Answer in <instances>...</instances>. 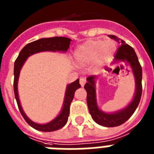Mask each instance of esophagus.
I'll list each match as a JSON object with an SVG mask.
<instances>
[{"mask_svg": "<svg viewBox=\"0 0 154 154\" xmlns=\"http://www.w3.org/2000/svg\"><path fill=\"white\" fill-rule=\"evenodd\" d=\"M85 83H86V80L85 78H81L80 79V84H81V87H83L84 85H85Z\"/></svg>", "mask_w": 154, "mask_h": 154, "instance_id": "34e87169", "label": "esophagus"}]
</instances>
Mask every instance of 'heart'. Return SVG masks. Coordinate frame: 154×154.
<instances>
[{
  "label": "heart",
  "instance_id": "1",
  "mask_svg": "<svg viewBox=\"0 0 154 154\" xmlns=\"http://www.w3.org/2000/svg\"><path fill=\"white\" fill-rule=\"evenodd\" d=\"M116 51V45L111 41L89 40L75 49L73 57L81 65H88L96 62L99 66H103L113 58Z\"/></svg>",
  "mask_w": 154,
  "mask_h": 154
}]
</instances>
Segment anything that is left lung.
Returning <instances> with one entry per match:
<instances>
[{
  "label": "left lung",
  "instance_id": "1",
  "mask_svg": "<svg viewBox=\"0 0 154 154\" xmlns=\"http://www.w3.org/2000/svg\"><path fill=\"white\" fill-rule=\"evenodd\" d=\"M112 39L115 40L120 44V47L115 55L114 62H125L128 63L131 67L132 73L135 77V91L131 102L127 106L122 109L113 112L106 113L101 110L98 106L96 100V91H95V80L96 76H89L87 78V83L85 85V89L87 91V104L89 113L91 117L97 124L104 127H117L127 121L131 115L134 113L139 106L142 95V77L143 71L136 53L132 48L126 44L123 40H121L114 35H109ZM111 70L112 69H109ZM109 71V69H107Z\"/></svg>",
  "mask_w": 154,
  "mask_h": 154
}]
</instances>
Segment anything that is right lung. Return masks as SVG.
Returning a JSON list of instances; mask_svg holds the SVG:
<instances>
[{
    "instance_id": "add662e5",
    "label": "right lung",
    "mask_w": 154,
    "mask_h": 154,
    "mask_svg": "<svg viewBox=\"0 0 154 154\" xmlns=\"http://www.w3.org/2000/svg\"><path fill=\"white\" fill-rule=\"evenodd\" d=\"M71 39L63 37H49V38H41L37 41H33L31 43L27 44L19 52V56L14 64V93L17 102L18 107L21 113L23 118L27 123L36 130L41 131H54L62 128L67 123L68 117L69 114V106L70 103L74 97V93L76 90L81 88L79 84V79L70 83L66 86L64 102H63V108L61 112L55 119L47 124H37L31 121L26 114L24 113L20 101L19 99V93H18V81H19L20 70L23 64L26 61L28 57L30 55L41 52V51H62L66 52L68 50L70 45Z\"/></svg>"
}]
</instances>
